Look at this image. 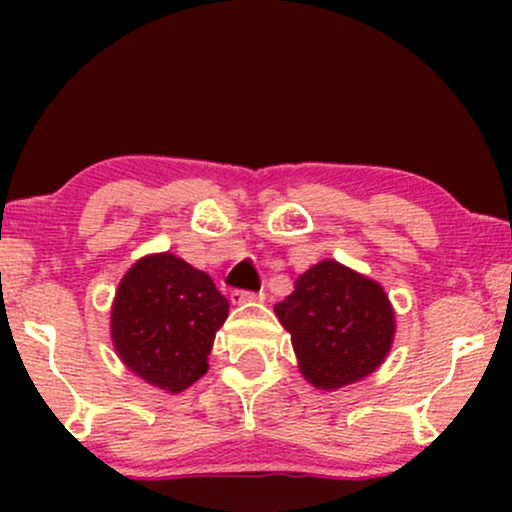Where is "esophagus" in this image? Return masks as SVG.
Masks as SVG:
<instances>
[{
  "instance_id": "obj_1",
  "label": "esophagus",
  "mask_w": 512,
  "mask_h": 512,
  "mask_svg": "<svg viewBox=\"0 0 512 512\" xmlns=\"http://www.w3.org/2000/svg\"><path fill=\"white\" fill-rule=\"evenodd\" d=\"M263 293H251V291H233L230 293V303L233 305H247V303H258L263 300Z\"/></svg>"
}]
</instances>
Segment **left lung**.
Wrapping results in <instances>:
<instances>
[{
    "label": "left lung",
    "instance_id": "8db88e82",
    "mask_svg": "<svg viewBox=\"0 0 512 512\" xmlns=\"http://www.w3.org/2000/svg\"><path fill=\"white\" fill-rule=\"evenodd\" d=\"M275 314L291 335L300 375L319 391L366 380L394 345L396 312L387 291L333 258L305 270Z\"/></svg>",
    "mask_w": 512,
    "mask_h": 512
}]
</instances>
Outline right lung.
Here are the masks:
<instances>
[{
  "mask_svg": "<svg viewBox=\"0 0 512 512\" xmlns=\"http://www.w3.org/2000/svg\"><path fill=\"white\" fill-rule=\"evenodd\" d=\"M228 307L212 277L184 258L170 251L142 256L118 282L111 342L139 380L181 394L207 373Z\"/></svg>",
  "mask_w": 512,
  "mask_h": 512,
  "instance_id": "obj_1",
  "label": "right lung"
}]
</instances>
